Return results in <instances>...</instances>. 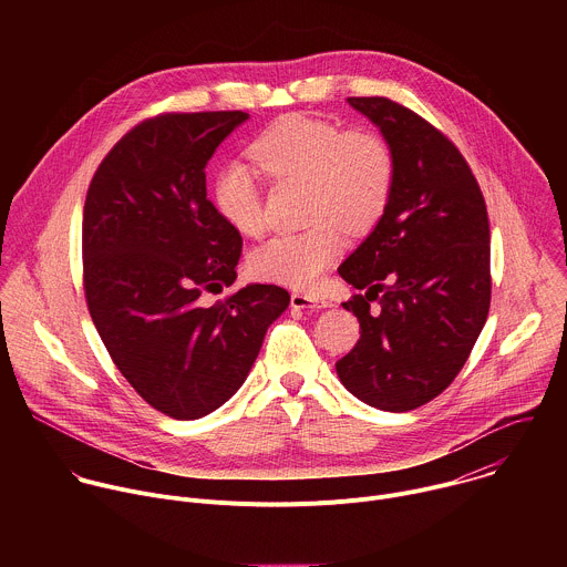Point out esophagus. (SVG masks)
Masks as SVG:
<instances>
[{
  "instance_id": "34e87169",
  "label": "esophagus",
  "mask_w": 567,
  "mask_h": 567,
  "mask_svg": "<svg viewBox=\"0 0 567 567\" xmlns=\"http://www.w3.org/2000/svg\"><path fill=\"white\" fill-rule=\"evenodd\" d=\"M291 307L293 309H326V307H330V302L307 296V293H291Z\"/></svg>"
}]
</instances>
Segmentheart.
<instances>
[{
  "label": "heart",
  "instance_id": "heart-1",
  "mask_svg": "<svg viewBox=\"0 0 567 567\" xmlns=\"http://www.w3.org/2000/svg\"><path fill=\"white\" fill-rule=\"evenodd\" d=\"M254 164L271 179H305L309 228L278 233L249 254L256 278L311 289L341 256L346 233L372 228L392 195L394 158L372 132H348L332 121L291 114L265 130L249 147ZM213 202L241 235L265 228L262 184L241 158L221 164L213 177Z\"/></svg>",
  "mask_w": 567,
  "mask_h": 567
}]
</instances>
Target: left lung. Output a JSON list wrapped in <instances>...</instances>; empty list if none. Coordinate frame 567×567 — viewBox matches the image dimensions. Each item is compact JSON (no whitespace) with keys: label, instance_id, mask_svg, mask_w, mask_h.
Returning a JSON list of instances; mask_svg holds the SVG:
<instances>
[{"label":"left lung","instance_id":"8db88e82","mask_svg":"<svg viewBox=\"0 0 567 567\" xmlns=\"http://www.w3.org/2000/svg\"><path fill=\"white\" fill-rule=\"evenodd\" d=\"M348 103L379 127L394 184L381 219L339 267L365 293L343 302L361 339L337 372L368 406L406 413L451 385L487 322L489 217L464 156L442 132L388 99Z\"/></svg>","mask_w":567,"mask_h":567}]
</instances>
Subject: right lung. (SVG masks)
Returning a JSON list of instances; mask_svg holds the SVG:
<instances>
[{"mask_svg": "<svg viewBox=\"0 0 567 567\" xmlns=\"http://www.w3.org/2000/svg\"><path fill=\"white\" fill-rule=\"evenodd\" d=\"M247 112L166 114L125 134L96 171L83 213L85 293L130 385L175 420L217 411L247 381L289 307L276 285H233L239 233L206 199V166Z\"/></svg>", "mask_w": 567, "mask_h": 567, "instance_id": "obj_1", "label": "right lung"}]
</instances>
